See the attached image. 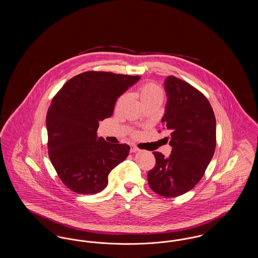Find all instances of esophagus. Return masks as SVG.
Segmentation results:
<instances>
[{
	"mask_svg": "<svg viewBox=\"0 0 258 258\" xmlns=\"http://www.w3.org/2000/svg\"><path fill=\"white\" fill-rule=\"evenodd\" d=\"M138 151H139V149L137 147H135V146H132V147H131V152H132V153H135V152H138Z\"/></svg>",
	"mask_w": 258,
	"mask_h": 258,
	"instance_id": "34e87169",
	"label": "esophagus"
}]
</instances>
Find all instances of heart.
I'll return each instance as SVG.
<instances>
[{"mask_svg": "<svg viewBox=\"0 0 258 258\" xmlns=\"http://www.w3.org/2000/svg\"><path fill=\"white\" fill-rule=\"evenodd\" d=\"M136 96L137 98L140 99V101L143 103L148 100L151 99H155V98H162V91L160 87L158 86L157 84L153 83V82H145L143 84H141L140 86L137 88L136 90ZM123 99H124V95L121 96L120 98L117 99L115 108L118 109L121 104L123 103Z\"/></svg>", "mask_w": 258, "mask_h": 258, "instance_id": "1", "label": "heart"}]
</instances>
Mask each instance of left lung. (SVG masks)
I'll return each instance as SVG.
<instances>
[{
	"label": "left lung",
	"mask_w": 258,
	"mask_h": 258,
	"mask_svg": "<svg viewBox=\"0 0 258 258\" xmlns=\"http://www.w3.org/2000/svg\"><path fill=\"white\" fill-rule=\"evenodd\" d=\"M164 87L167 103L161 121L172 152L169 158L153 152L156 165L148 172V184L161 197H176L194 188L206 171L217 144L216 118L207 98L187 82L171 75Z\"/></svg>",
	"instance_id": "1"
}]
</instances>
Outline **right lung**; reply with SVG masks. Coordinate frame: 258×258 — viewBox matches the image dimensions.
I'll return each mask as SVG.
<instances>
[{
	"label": "right lung",
	"instance_id": "obj_1",
	"mask_svg": "<svg viewBox=\"0 0 258 258\" xmlns=\"http://www.w3.org/2000/svg\"><path fill=\"white\" fill-rule=\"evenodd\" d=\"M140 77L86 72L55 95L46 115L49 159L61 182L79 195H96L111 170L126 159L130 146L97 139L98 122L113 114L115 102Z\"/></svg>",
	"mask_w": 258,
	"mask_h": 258
}]
</instances>
